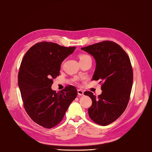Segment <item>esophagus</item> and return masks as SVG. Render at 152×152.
Segmentation results:
<instances>
[{
	"mask_svg": "<svg viewBox=\"0 0 152 152\" xmlns=\"http://www.w3.org/2000/svg\"><path fill=\"white\" fill-rule=\"evenodd\" d=\"M77 93L79 96H83L84 95V91L82 89H78L77 90Z\"/></svg>",
	"mask_w": 152,
	"mask_h": 152,
	"instance_id": "1",
	"label": "esophagus"
}]
</instances>
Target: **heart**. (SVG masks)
<instances>
[{
    "label": "heart",
    "instance_id": "heart-1",
    "mask_svg": "<svg viewBox=\"0 0 152 152\" xmlns=\"http://www.w3.org/2000/svg\"><path fill=\"white\" fill-rule=\"evenodd\" d=\"M88 57H89V56H88V55H85V54H83V55H80V60H84V59H85V58H88ZM75 80H77V79H75Z\"/></svg>",
    "mask_w": 152,
    "mask_h": 152
}]
</instances>
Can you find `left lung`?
Returning <instances> with one entry per match:
<instances>
[{
  "label": "left lung",
  "mask_w": 152,
  "mask_h": 152,
  "mask_svg": "<svg viewBox=\"0 0 152 152\" xmlns=\"http://www.w3.org/2000/svg\"><path fill=\"white\" fill-rule=\"evenodd\" d=\"M93 56L96 69L92 80L102 82V94L96 96L85 92L92 99L88 110L96 123L106 126L122 115L129 101L132 86L133 72L129 57L115 42L103 41L81 48Z\"/></svg>",
  "instance_id": "8db88e82"
}]
</instances>
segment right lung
I'll return each mask as SVG.
<instances>
[{"instance_id":"1","label":"right lung","mask_w":152,"mask_h":152,"mask_svg":"<svg viewBox=\"0 0 152 152\" xmlns=\"http://www.w3.org/2000/svg\"><path fill=\"white\" fill-rule=\"evenodd\" d=\"M75 47L41 42L31 47L21 61L18 86L25 110L38 125L50 129L61 122L77 90L70 85L58 92L51 86L60 75L61 64Z\"/></svg>"}]
</instances>
